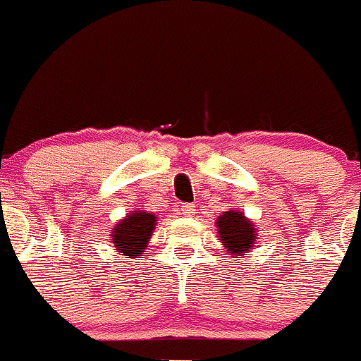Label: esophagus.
<instances>
[{"mask_svg": "<svg viewBox=\"0 0 361 361\" xmlns=\"http://www.w3.org/2000/svg\"><path fill=\"white\" fill-rule=\"evenodd\" d=\"M180 212H183L184 216H193L195 214V205L193 204L180 205Z\"/></svg>", "mask_w": 361, "mask_h": 361, "instance_id": "obj_1", "label": "esophagus"}]
</instances>
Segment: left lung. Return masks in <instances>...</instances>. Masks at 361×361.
<instances>
[{
  "instance_id": "left-lung-1",
  "label": "left lung",
  "mask_w": 361,
  "mask_h": 361,
  "mask_svg": "<svg viewBox=\"0 0 361 361\" xmlns=\"http://www.w3.org/2000/svg\"><path fill=\"white\" fill-rule=\"evenodd\" d=\"M218 238L225 248L226 255L232 259H243L245 255H252V250L257 245L255 223L245 216V212L238 209L225 211L216 218Z\"/></svg>"
}]
</instances>
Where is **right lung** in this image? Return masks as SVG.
<instances>
[{"label":"right lung","instance_id":"add662e5","mask_svg":"<svg viewBox=\"0 0 361 361\" xmlns=\"http://www.w3.org/2000/svg\"><path fill=\"white\" fill-rule=\"evenodd\" d=\"M157 216L149 211H131L113 226L111 248L126 259H142L156 228ZM118 259V257H116Z\"/></svg>","mask_w":361,"mask_h":361}]
</instances>
